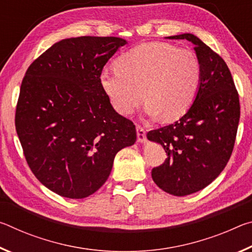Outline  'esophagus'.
<instances>
[{"label":"esophagus","mask_w":252,"mask_h":252,"mask_svg":"<svg viewBox=\"0 0 252 252\" xmlns=\"http://www.w3.org/2000/svg\"><path fill=\"white\" fill-rule=\"evenodd\" d=\"M136 135H138V141L139 142H146V130L142 126H136Z\"/></svg>","instance_id":"obj_1"}]
</instances>
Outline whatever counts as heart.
<instances>
[{
    "mask_svg": "<svg viewBox=\"0 0 252 252\" xmlns=\"http://www.w3.org/2000/svg\"><path fill=\"white\" fill-rule=\"evenodd\" d=\"M116 66L101 72L100 83L122 116L133 113L146 96L149 117L163 114L165 121L178 120L193 104L201 84L197 55L167 42L135 46L117 60Z\"/></svg>",
    "mask_w": 252,
    "mask_h": 252,
    "instance_id": "obj_1",
    "label": "heart"
}]
</instances>
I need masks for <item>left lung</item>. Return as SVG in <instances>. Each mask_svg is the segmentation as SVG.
I'll return each mask as SVG.
<instances>
[{
    "label": "left lung",
    "mask_w": 252,
    "mask_h": 252,
    "mask_svg": "<svg viewBox=\"0 0 252 252\" xmlns=\"http://www.w3.org/2000/svg\"><path fill=\"white\" fill-rule=\"evenodd\" d=\"M188 40L201 65V84L193 104L173 125L149 131L147 138L164 149L168 158L151 176L165 192L183 197L202 190L219 176L233 150L240 103L223 59L193 34L168 36Z\"/></svg>",
    "instance_id": "1"
}]
</instances>
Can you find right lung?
I'll list each match as a JSON object with an SVG mask.
<instances>
[{
  "instance_id": "obj_1",
  "label": "right lung",
  "mask_w": 252,
  "mask_h": 252,
  "mask_svg": "<svg viewBox=\"0 0 252 252\" xmlns=\"http://www.w3.org/2000/svg\"><path fill=\"white\" fill-rule=\"evenodd\" d=\"M126 41L79 36L57 42L27 70L15 112L25 159L42 185L70 199L104 185L121 149L134 144L133 122L111 105L100 83Z\"/></svg>"
}]
</instances>
